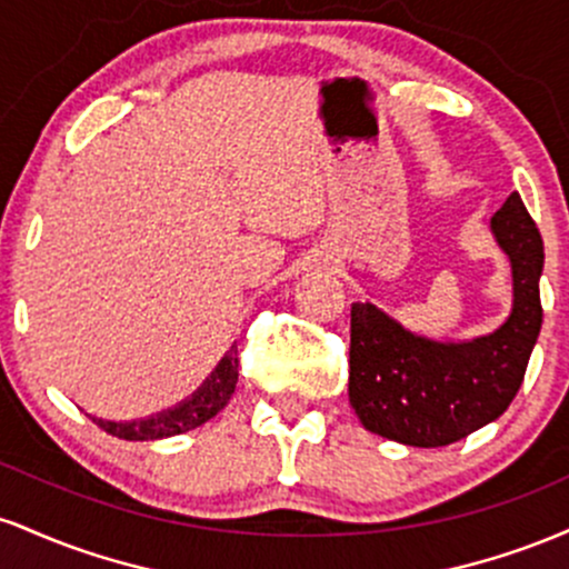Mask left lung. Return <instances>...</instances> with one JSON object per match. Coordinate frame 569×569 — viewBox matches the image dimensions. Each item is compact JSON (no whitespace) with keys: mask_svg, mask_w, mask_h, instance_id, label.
<instances>
[{"mask_svg":"<svg viewBox=\"0 0 569 569\" xmlns=\"http://www.w3.org/2000/svg\"><path fill=\"white\" fill-rule=\"evenodd\" d=\"M511 262L513 305L489 335H417L375 302L350 310L348 396L361 426L407 447H447L495 422L525 380L543 307V238L519 194L489 219Z\"/></svg>","mask_w":569,"mask_h":569,"instance_id":"1","label":"left lung"}]
</instances>
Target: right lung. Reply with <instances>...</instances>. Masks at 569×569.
Returning a JSON list of instances; mask_svg holds the SVG:
<instances>
[{
    "mask_svg": "<svg viewBox=\"0 0 569 569\" xmlns=\"http://www.w3.org/2000/svg\"><path fill=\"white\" fill-rule=\"evenodd\" d=\"M234 385H238V345H232V348L224 352V358L217 363V369L211 371V377H208L192 396L176 403V407L158 411V415L141 417V420L114 422L103 420V417H90V420H93L98 428L107 430V433L126 441L168 439V436L187 433V430L198 428L202 422L211 420V417H217L219 411L230 403Z\"/></svg>",
    "mask_w": 569,
    "mask_h": 569,
    "instance_id": "1",
    "label": "right lung"
}]
</instances>
